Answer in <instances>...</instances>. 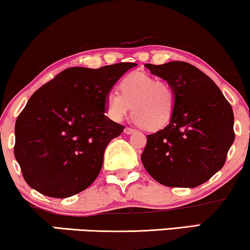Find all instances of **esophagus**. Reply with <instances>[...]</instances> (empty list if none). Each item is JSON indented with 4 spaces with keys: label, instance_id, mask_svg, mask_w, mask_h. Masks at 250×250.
<instances>
[{
    "label": "esophagus",
    "instance_id": "obj_1",
    "mask_svg": "<svg viewBox=\"0 0 250 250\" xmlns=\"http://www.w3.org/2000/svg\"><path fill=\"white\" fill-rule=\"evenodd\" d=\"M135 132V130H133V128H131V127H125L124 128V133L125 134H132V133H134Z\"/></svg>",
    "mask_w": 250,
    "mask_h": 250
}]
</instances>
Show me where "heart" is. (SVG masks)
I'll return each instance as SVG.
<instances>
[{
    "instance_id": "b5f03b06",
    "label": "heart",
    "mask_w": 250,
    "mask_h": 250,
    "mask_svg": "<svg viewBox=\"0 0 250 250\" xmlns=\"http://www.w3.org/2000/svg\"><path fill=\"white\" fill-rule=\"evenodd\" d=\"M119 92L110 91L105 110L113 122H122L132 106V115L144 128L155 131L169 124L176 106V95L165 80L132 73L119 83Z\"/></svg>"
}]
</instances>
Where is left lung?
Listing matches in <instances>:
<instances>
[{
  "label": "left lung",
  "instance_id": "8db88e82",
  "mask_svg": "<svg viewBox=\"0 0 250 250\" xmlns=\"http://www.w3.org/2000/svg\"><path fill=\"white\" fill-rule=\"evenodd\" d=\"M145 67L171 85L176 106L163 130L147 135L144 167L166 187H198L226 162L235 138L232 106L217 84L192 64L171 61Z\"/></svg>",
  "mask_w": 250,
  "mask_h": 250
}]
</instances>
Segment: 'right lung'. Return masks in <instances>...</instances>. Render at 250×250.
Returning <instances> with one entry per match:
<instances>
[{
	"instance_id": "add662e5",
	"label": "right lung",
	"mask_w": 250,
	"mask_h": 250,
	"mask_svg": "<svg viewBox=\"0 0 250 250\" xmlns=\"http://www.w3.org/2000/svg\"><path fill=\"white\" fill-rule=\"evenodd\" d=\"M135 66L70 67L30 97L15 125L14 153L32 189L66 198L96 180L107 144L124 131L104 115L105 97Z\"/></svg>"
}]
</instances>
